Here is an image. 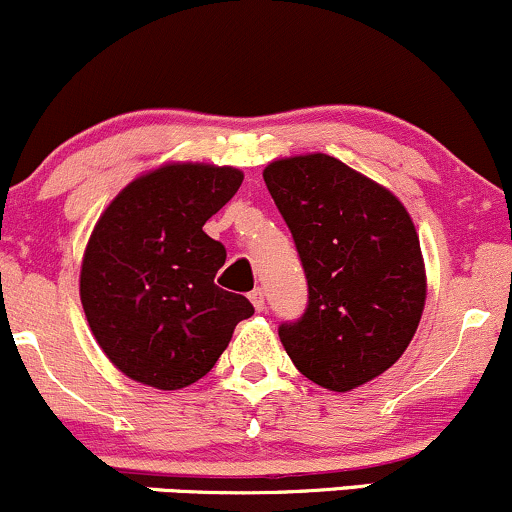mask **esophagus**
Returning <instances> with one entry per match:
<instances>
[{
    "label": "esophagus",
    "instance_id": "obj_1",
    "mask_svg": "<svg viewBox=\"0 0 512 512\" xmlns=\"http://www.w3.org/2000/svg\"><path fill=\"white\" fill-rule=\"evenodd\" d=\"M250 303L255 305V310L260 313V310H264V291L262 289H255L250 293Z\"/></svg>",
    "mask_w": 512,
    "mask_h": 512
}]
</instances>
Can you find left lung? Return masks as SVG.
<instances>
[{
    "instance_id": "8db88e82",
    "label": "left lung",
    "mask_w": 512,
    "mask_h": 512,
    "mask_svg": "<svg viewBox=\"0 0 512 512\" xmlns=\"http://www.w3.org/2000/svg\"><path fill=\"white\" fill-rule=\"evenodd\" d=\"M264 182L308 279V308L279 327L308 380L349 392L407 351L426 305L419 233L383 185L327 154L279 158Z\"/></svg>"
}]
</instances>
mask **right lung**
I'll return each mask as SVG.
<instances>
[{
  "label": "right lung",
  "instance_id": "1",
  "mask_svg": "<svg viewBox=\"0 0 512 512\" xmlns=\"http://www.w3.org/2000/svg\"><path fill=\"white\" fill-rule=\"evenodd\" d=\"M243 170L163 163L120 190L93 226L79 296L93 337L127 378L182 390L214 368L250 301L214 276L226 248L202 231Z\"/></svg>",
  "mask_w": 512,
  "mask_h": 512
}]
</instances>
